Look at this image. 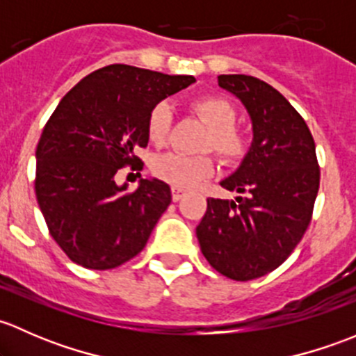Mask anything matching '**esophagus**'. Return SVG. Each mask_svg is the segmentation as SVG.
<instances>
[{
  "label": "esophagus",
  "mask_w": 356,
  "mask_h": 356,
  "mask_svg": "<svg viewBox=\"0 0 356 356\" xmlns=\"http://www.w3.org/2000/svg\"><path fill=\"white\" fill-rule=\"evenodd\" d=\"M184 195H186L184 189L175 188V186H174V188H172V200H174V201H179V200H181L182 196H184Z\"/></svg>",
  "instance_id": "obj_1"
}]
</instances>
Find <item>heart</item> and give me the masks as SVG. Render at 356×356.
I'll return each instance as SVG.
<instances>
[{
  "mask_svg": "<svg viewBox=\"0 0 356 356\" xmlns=\"http://www.w3.org/2000/svg\"><path fill=\"white\" fill-rule=\"evenodd\" d=\"M193 110L208 127L201 149L215 152L225 163L236 165L250 152V136L236 125L238 111L222 96H201L193 102ZM172 127V111L167 103H156L148 115L146 131L149 141L163 145ZM217 170L213 156H186L181 153H165L153 161V172L175 188H193Z\"/></svg>",
  "mask_w": 356,
  "mask_h": 356,
  "instance_id": "1",
  "label": "heart"
}]
</instances>
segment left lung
Wrapping results in <instances>:
<instances>
[{"instance_id": "obj_1", "label": "left lung", "mask_w": 356, "mask_h": 356, "mask_svg": "<svg viewBox=\"0 0 356 356\" xmlns=\"http://www.w3.org/2000/svg\"><path fill=\"white\" fill-rule=\"evenodd\" d=\"M253 122V143L222 188L236 201L208 198L196 227L201 253L222 275L251 281L275 270L303 238L321 184L315 141L307 122L267 82L243 74L218 75Z\"/></svg>"}]
</instances>
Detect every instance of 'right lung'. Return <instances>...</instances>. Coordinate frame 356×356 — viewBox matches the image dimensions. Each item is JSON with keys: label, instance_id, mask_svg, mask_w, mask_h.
Returning <instances> with one entry per match:
<instances>
[{"label": "right lung", "instance_id": "right-lung-1", "mask_svg": "<svg viewBox=\"0 0 356 356\" xmlns=\"http://www.w3.org/2000/svg\"><path fill=\"white\" fill-rule=\"evenodd\" d=\"M196 82L131 65L103 67L75 84L42 129L35 198L56 245L77 265L108 270L141 253L172 195L158 179L136 191L115 174L141 170L146 122L156 103Z\"/></svg>", "mask_w": 356, "mask_h": 356}]
</instances>
